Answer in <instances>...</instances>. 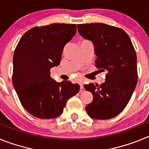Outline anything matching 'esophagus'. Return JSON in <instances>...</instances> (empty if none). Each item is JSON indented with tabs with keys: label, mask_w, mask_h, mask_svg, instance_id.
Here are the masks:
<instances>
[{
	"label": "esophagus",
	"mask_w": 149,
	"mask_h": 149,
	"mask_svg": "<svg viewBox=\"0 0 149 149\" xmlns=\"http://www.w3.org/2000/svg\"><path fill=\"white\" fill-rule=\"evenodd\" d=\"M79 84H80V88H81V90H83V89H84V81H79Z\"/></svg>",
	"instance_id": "esophagus-1"
}]
</instances>
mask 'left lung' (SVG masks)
I'll return each instance as SVG.
<instances>
[{
  "label": "left lung",
  "instance_id": "8db88e82",
  "mask_svg": "<svg viewBox=\"0 0 149 149\" xmlns=\"http://www.w3.org/2000/svg\"><path fill=\"white\" fill-rule=\"evenodd\" d=\"M77 30L94 45L95 66L107 72L101 85H84L93 95L86 110L93 119H112L125 109L136 88L137 67L134 46L129 36L119 27L102 23L84 24H77Z\"/></svg>",
  "mask_w": 149,
  "mask_h": 149
}]
</instances>
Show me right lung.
I'll return each instance as SVG.
<instances>
[{
	"instance_id": "right-lung-1",
	"label": "right lung",
	"mask_w": 149,
	"mask_h": 149,
	"mask_svg": "<svg viewBox=\"0 0 149 149\" xmlns=\"http://www.w3.org/2000/svg\"><path fill=\"white\" fill-rule=\"evenodd\" d=\"M76 32V24H52L30 29L18 42L13 60V86L24 108L33 116H59L67 101L79 92L77 84L56 82L50 74Z\"/></svg>"
}]
</instances>
